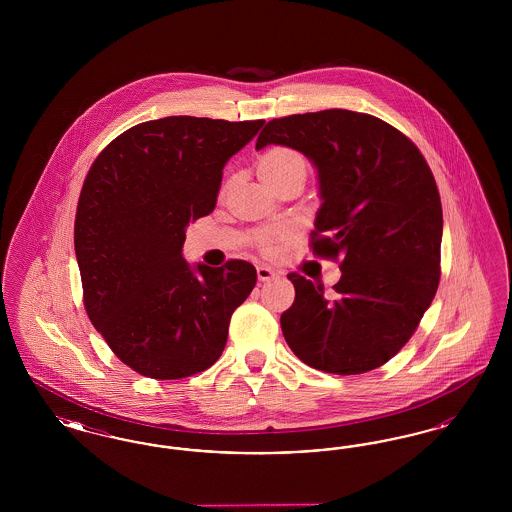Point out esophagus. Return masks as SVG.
I'll return each instance as SVG.
<instances>
[{"instance_id": "esophagus-1", "label": "esophagus", "mask_w": 512, "mask_h": 512, "mask_svg": "<svg viewBox=\"0 0 512 512\" xmlns=\"http://www.w3.org/2000/svg\"><path fill=\"white\" fill-rule=\"evenodd\" d=\"M257 276H259L261 282H268V280L276 278L278 272H276L274 268L268 267V265H259V267H257Z\"/></svg>"}]
</instances>
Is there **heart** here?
I'll return each instance as SVG.
<instances>
[{"mask_svg":"<svg viewBox=\"0 0 512 512\" xmlns=\"http://www.w3.org/2000/svg\"><path fill=\"white\" fill-rule=\"evenodd\" d=\"M293 165H305L303 157L297 151H293L290 147H272L259 159V174L284 171V169H290ZM284 236H286L284 228L270 230V232L261 234V244L265 245V249L270 251L272 245L276 244L278 240H282Z\"/></svg>","mask_w":512,"mask_h":512,"instance_id":"b5f03b06","label":"heart"}]
</instances>
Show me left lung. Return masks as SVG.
<instances>
[{"label":"left lung","instance_id":"8db88e82","mask_svg":"<svg viewBox=\"0 0 512 512\" xmlns=\"http://www.w3.org/2000/svg\"><path fill=\"white\" fill-rule=\"evenodd\" d=\"M270 144L315 165L322 205L313 251L343 257L332 297L288 274L295 301L280 317L282 334L317 370H374L409 341L438 292L443 213L434 174L397 128L345 109L274 119L255 149Z\"/></svg>","mask_w":512,"mask_h":512}]
</instances>
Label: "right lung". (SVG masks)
<instances>
[{
  "label": "right lung",
  "instance_id": "add662e5",
  "mask_svg": "<svg viewBox=\"0 0 512 512\" xmlns=\"http://www.w3.org/2000/svg\"><path fill=\"white\" fill-rule=\"evenodd\" d=\"M265 121L197 117L122 132L88 172L74 220L84 307L124 365L178 380L219 361L232 313L255 288L247 261L190 265L186 226L217 205L222 169Z\"/></svg>",
  "mask_w": 512,
  "mask_h": 512
}]
</instances>
